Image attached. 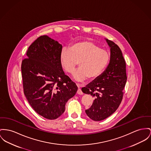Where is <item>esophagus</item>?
<instances>
[{"label": "esophagus", "mask_w": 151, "mask_h": 151, "mask_svg": "<svg viewBox=\"0 0 151 151\" xmlns=\"http://www.w3.org/2000/svg\"><path fill=\"white\" fill-rule=\"evenodd\" d=\"M77 86L78 87V91H77V94H80V95H82V94H83V92L81 90L80 88V85L78 84V83H77Z\"/></svg>", "instance_id": "obj_1"}]
</instances>
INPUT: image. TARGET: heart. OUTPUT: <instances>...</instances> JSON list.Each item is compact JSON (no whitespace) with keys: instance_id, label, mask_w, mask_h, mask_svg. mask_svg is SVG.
I'll return each instance as SVG.
<instances>
[{"instance_id":"1","label":"heart","mask_w":151,"mask_h":151,"mask_svg":"<svg viewBox=\"0 0 151 151\" xmlns=\"http://www.w3.org/2000/svg\"><path fill=\"white\" fill-rule=\"evenodd\" d=\"M110 60L107 51L90 40H84L71 45L69 49H63L60 54L61 65L65 70L73 74L79 62L80 69L74 77L83 81L88 78L94 80L105 69Z\"/></svg>"}]
</instances>
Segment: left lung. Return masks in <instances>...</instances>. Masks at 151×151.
<instances>
[{"instance_id": "left-lung-1", "label": "left lung", "mask_w": 151, "mask_h": 151, "mask_svg": "<svg viewBox=\"0 0 151 151\" xmlns=\"http://www.w3.org/2000/svg\"><path fill=\"white\" fill-rule=\"evenodd\" d=\"M111 47L109 64L98 78L82 91L94 98L92 105L85 112L91 120H103L117 109L122 101L126 82V62L117 45L106 39Z\"/></svg>"}]
</instances>
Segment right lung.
<instances>
[{"label": "right lung", "instance_id": "1", "mask_svg": "<svg viewBox=\"0 0 151 151\" xmlns=\"http://www.w3.org/2000/svg\"><path fill=\"white\" fill-rule=\"evenodd\" d=\"M62 46L47 35L34 40L21 65L24 94L33 109L55 120L65 110L78 87L65 74L60 61Z\"/></svg>", "mask_w": 151, "mask_h": 151}]
</instances>
